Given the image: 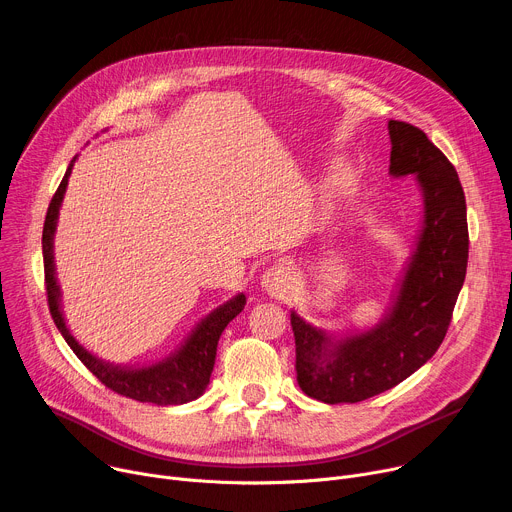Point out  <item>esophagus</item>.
<instances>
[{
  "instance_id": "esophagus-1",
  "label": "esophagus",
  "mask_w": 512,
  "mask_h": 512,
  "mask_svg": "<svg viewBox=\"0 0 512 512\" xmlns=\"http://www.w3.org/2000/svg\"><path fill=\"white\" fill-rule=\"evenodd\" d=\"M261 283L271 298L285 300L291 294V289H294L296 275L287 265H275L269 271H265Z\"/></svg>"
}]
</instances>
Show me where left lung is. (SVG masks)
<instances>
[{
    "instance_id": "8db88e82",
    "label": "left lung",
    "mask_w": 512,
    "mask_h": 512,
    "mask_svg": "<svg viewBox=\"0 0 512 512\" xmlns=\"http://www.w3.org/2000/svg\"><path fill=\"white\" fill-rule=\"evenodd\" d=\"M389 135L391 174L417 176L425 196V227L391 314L336 344L291 314L298 385L330 405L375 397L423 367L446 338L466 277L470 241L456 168L411 123L391 119Z\"/></svg>"
}]
</instances>
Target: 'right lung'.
I'll return each mask as SVG.
<instances>
[{
  "instance_id": "right-lung-1",
  "label": "right lung",
  "mask_w": 512,
  "mask_h": 512,
  "mask_svg": "<svg viewBox=\"0 0 512 512\" xmlns=\"http://www.w3.org/2000/svg\"><path fill=\"white\" fill-rule=\"evenodd\" d=\"M75 162V160H72ZM72 162L66 168V174L56 188L42 229V255H44V285H46V298L50 316L64 336L66 344L79 356V360L85 367L113 393L141 401V403H156V405H182L188 401L198 399L212 375L214 358H216V346L218 338H221L227 324L239 316L245 308V296L239 294L235 300L227 302L225 306L212 312L186 340V344L168 360L160 364H152L145 369H121L113 367V364L101 362L91 352H87L75 338L70 336L64 318L60 314V291L54 277V257H52V237L56 229L58 208L68 184V176L72 170Z\"/></svg>"
}]
</instances>
